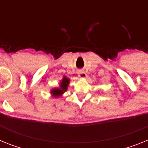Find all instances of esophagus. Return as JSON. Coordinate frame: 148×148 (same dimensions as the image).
I'll return each instance as SVG.
<instances>
[{
    "instance_id": "esophagus-1",
    "label": "esophagus",
    "mask_w": 148,
    "mask_h": 148,
    "mask_svg": "<svg viewBox=\"0 0 148 148\" xmlns=\"http://www.w3.org/2000/svg\"><path fill=\"white\" fill-rule=\"evenodd\" d=\"M78 77L80 78H87V74L84 70H80V71H78Z\"/></svg>"
}]
</instances>
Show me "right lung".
Returning <instances> with one entry per match:
<instances>
[{"label":"right lung","mask_w":148,"mask_h":148,"mask_svg":"<svg viewBox=\"0 0 148 148\" xmlns=\"http://www.w3.org/2000/svg\"><path fill=\"white\" fill-rule=\"evenodd\" d=\"M70 82V79L66 76H64L59 83V87H55L50 90L52 96L54 98H60L66 92Z\"/></svg>","instance_id":"1"}]
</instances>
